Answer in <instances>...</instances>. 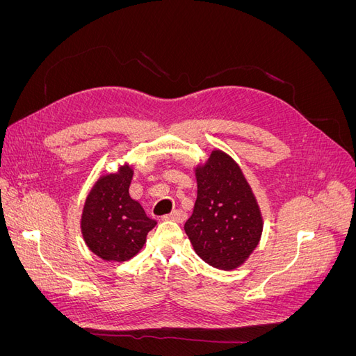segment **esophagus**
<instances>
[{
    "instance_id": "1",
    "label": "esophagus",
    "mask_w": 356,
    "mask_h": 356,
    "mask_svg": "<svg viewBox=\"0 0 356 356\" xmlns=\"http://www.w3.org/2000/svg\"><path fill=\"white\" fill-rule=\"evenodd\" d=\"M165 218L166 220H172V221H175V222H184L186 218H187V213L184 211H181V209H175L174 212H170L169 215H166Z\"/></svg>"
}]
</instances>
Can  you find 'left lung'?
I'll return each instance as SVG.
<instances>
[{
    "label": "left lung",
    "mask_w": 356,
    "mask_h": 356,
    "mask_svg": "<svg viewBox=\"0 0 356 356\" xmlns=\"http://www.w3.org/2000/svg\"><path fill=\"white\" fill-rule=\"evenodd\" d=\"M197 199L184 230L204 263L233 270L260 242L263 217L239 165L221 149L196 168Z\"/></svg>",
    "instance_id": "obj_1"
}]
</instances>
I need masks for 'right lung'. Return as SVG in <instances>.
<instances>
[{
    "mask_svg": "<svg viewBox=\"0 0 356 356\" xmlns=\"http://www.w3.org/2000/svg\"><path fill=\"white\" fill-rule=\"evenodd\" d=\"M134 169L118 168L102 175L86 197L81 213V233L89 250L105 261H127L147 241L157 221L147 217L141 203L129 195Z\"/></svg>",
    "mask_w": 356,
    "mask_h": 356,
    "instance_id": "right-lung-1",
    "label": "right lung"
}]
</instances>
